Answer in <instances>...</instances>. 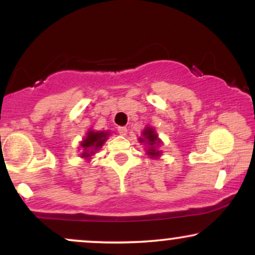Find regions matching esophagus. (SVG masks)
<instances>
[{"label":"esophagus","mask_w":255,"mask_h":255,"mask_svg":"<svg viewBox=\"0 0 255 255\" xmlns=\"http://www.w3.org/2000/svg\"><path fill=\"white\" fill-rule=\"evenodd\" d=\"M118 130H119V133L121 134V135H127L128 129H127V128H126V127H119Z\"/></svg>","instance_id":"obj_1"}]
</instances>
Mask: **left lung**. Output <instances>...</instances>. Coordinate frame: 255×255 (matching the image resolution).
Returning a JSON list of instances; mask_svg holds the SVG:
<instances>
[{
  "instance_id": "obj_1",
  "label": "left lung",
  "mask_w": 255,
  "mask_h": 255,
  "mask_svg": "<svg viewBox=\"0 0 255 255\" xmlns=\"http://www.w3.org/2000/svg\"><path fill=\"white\" fill-rule=\"evenodd\" d=\"M142 136L139 137V142H144L145 145V153L147 154L148 158L152 159H158L162 156V151L159 150L160 145L163 144L162 140L158 137L157 131L154 130L153 127L146 126L141 133Z\"/></svg>"
}]
</instances>
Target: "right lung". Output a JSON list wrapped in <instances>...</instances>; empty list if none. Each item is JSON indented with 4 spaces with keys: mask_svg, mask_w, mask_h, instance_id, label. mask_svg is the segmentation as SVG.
I'll return each instance as SVG.
<instances>
[{
    "mask_svg": "<svg viewBox=\"0 0 255 255\" xmlns=\"http://www.w3.org/2000/svg\"><path fill=\"white\" fill-rule=\"evenodd\" d=\"M109 130H93L89 129L86 131V136L80 141V157L85 160L92 159L104 142L109 139Z\"/></svg>",
    "mask_w": 255,
    "mask_h": 255,
    "instance_id": "add662e5",
    "label": "right lung"
}]
</instances>
